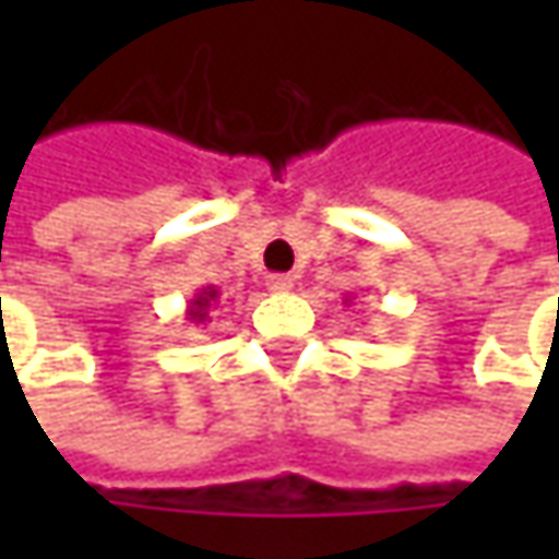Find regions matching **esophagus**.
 <instances>
[{
    "label": "esophagus",
    "instance_id": "esophagus-1",
    "mask_svg": "<svg viewBox=\"0 0 559 559\" xmlns=\"http://www.w3.org/2000/svg\"><path fill=\"white\" fill-rule=\"evenodd\" d=\"M267 289L270 292H289L292 276H286V273H273V276H267Z\"/></svg>",
    "mask_w": 559,
    "mask_h": 559
}]
</instances>
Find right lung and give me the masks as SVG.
<instances>
[{"mask_svg":"<svg viewBox=\"0 0 559 559\" xmlns=\"http://www.w3.org/2000/svg\"><path fill=\"white\" fill-rule=\"evenodd\" d=\"M217 298H221V292L214 286H204V289L195 292L189 308H186V320L189 323H211V311L217 308Z\"/></svg>","mask_w":559,"mask_h":559,"instance_id":"obj_1","label":"right lung"}]
</instances>
